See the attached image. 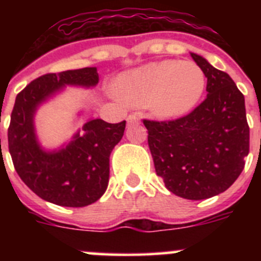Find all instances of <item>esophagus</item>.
I'll use <instances>...</instances> for the list:
<instances>
[{
    "label": "esophagus",
    "mask_w": 261,
    "mask_h": 261,
    "mask_svg": "<svg viewBox=\"0 0 261 261\" xmlns=\"http://www.w3.org/2000/svg\"><path fill=\"white\" fill-rule=\"evenodd\" d=\"M126 121H128L129 125H132V124H137L138 121H140V119H138L137 115L132 114V115H129L128 119H126Z\"/></svg>",
    "instance_id": "1"
}]
</instances>
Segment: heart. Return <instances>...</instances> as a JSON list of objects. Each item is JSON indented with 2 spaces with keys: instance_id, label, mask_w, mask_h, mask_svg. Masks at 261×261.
<instances>
[{
  "instance_id": "heart-1",
  "label": "heart",
  "mask_w": 261,
  "mask_h": 261,
  "mask_svg": "<svg viewBox=\"0 0 261 261\" xmlns=\"http://www.w3.org/2000/svg\"><path fill=\"white\" fill-rule=\"evenodd\" d=\"M119 96L132 106H149L153 114L172 119L188 114L205 90V74L192 61L165 60L123 74L115 84Z\"/></svg>"
}]
</instances>
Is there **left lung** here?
<instances>
[{"label":"left lung","instance_id":"left-lung-1","mask_svg":"<svg viewBox=\"0 0 261 261\" xmlns=\"http://www.w3.org/2000/svg\"><path fill=\"white\" fill-rule=\"evenodd\" d=\"M191 56L208 80L206 98L179 119L142 121L166 188L183 199L204 200L225 192L243 171L250 126L244 96L231 77L199 55Z\"/></svg>","mask_w":261,"mask_h":261}]
</instances>
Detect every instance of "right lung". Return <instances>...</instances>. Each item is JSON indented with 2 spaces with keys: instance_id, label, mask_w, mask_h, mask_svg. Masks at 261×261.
<instances>
[{
  "instance_id": "obj_1",
  "label": "right lung",
  "mask_w": 261,
  "mask_h": 261,
  "mask_svg": "<svg viewBox=\"0 0 261 261\" xmlns=\"http://www.w3.org/2000/svg\"><path fill=\"white\" fill-rule=\"evenodd\" d=\"M96 68L48 73L30 82L15 98L8 129L9 151L23 183L45 201L81 208L106 192L110 179V154L124 135L125 120L110 124L90 120L84 135L59 151L41 150L34 132V114L41 102L65 85L95 86Z\"/></svg>"
}]
</instances>
